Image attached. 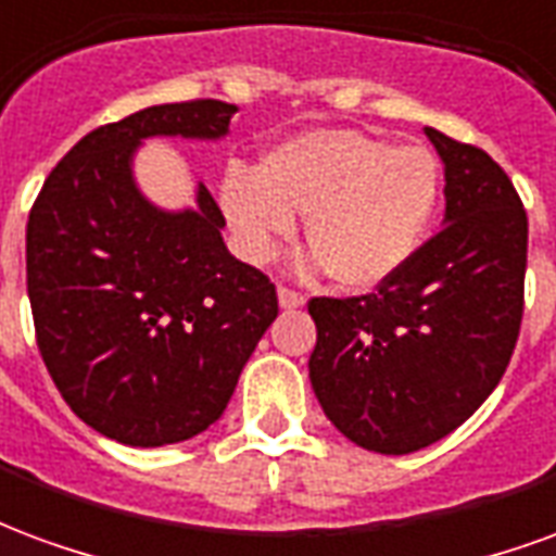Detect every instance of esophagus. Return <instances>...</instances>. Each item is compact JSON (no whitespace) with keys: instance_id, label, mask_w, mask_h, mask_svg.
Here are the masks:
<instances>
[{"instance_id":"34e87169","label":"esophagus","mask_w":556,"mask_h":556,"mask_svg":"<svg viewBox=\"0 0 556 556\" xmlns=\"http://www.w3.org/2000/svg\"><path fill=\"white\" fill-rule=\"evenodd\" d=\"M307 299L302 293H295V290H287V287H278V305L283 311H293V307H302Z\"/></svg>"}]
</instances>
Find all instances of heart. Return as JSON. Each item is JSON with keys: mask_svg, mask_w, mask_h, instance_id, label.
<instances>
[{"mask_svg": "<svg viewBox=\"0 0 556 556\" xmlns=\"http://www.w3.org/2000/svg\"><path fill=\"white\" fill-rule=\"evenodd\" d=\"M441 168L420 144L358 129H311L275 144L261 174L230 168L218 186L237 251L266 263L307 216V266L346 290H376L420 249L439 213Z\"/></svg>", "mask_w": 556, "mask_h": 556, "instance_id": "b5f03b06", "label": "heart"}]
</instances>
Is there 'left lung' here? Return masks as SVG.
Listing matches in <instances>:
<instances>
[{
	"label": "left lung",
	"instance_id": "8db88e82",
	"mask_svg": "<svg viewBox=\"0 0 556 556\" xmlns=\"http://www.w3.org/2000/svg\"><path fill=\"white\" fill-rule=\"evenodd\" d=\"M444 165V222L379 293L311 299L307 372L358 447L403 456L483 406L513 358L525 311L528 213L480 148L424 127Z\"/></svg>",
	"mask_w": 556,
	"mask_h": 556
}]
</instances>
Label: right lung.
I'll list each match as a JSON object with an SVG mask.
<instances>
[{
  "instance_id": "1",
  "label": "right lung",
  "mask_w": 556,
  "mask_h": 556,
  "mask_svg": "<svg viewBox=\"0 0 556 556\" xmlns=\"http://www.w3.org/2000/svg\"><path fill=\"white\" fill-rule=\"evenodd\" d=\"M233 103H162L71 148L28 213L35 334L64 403L100 435L162 447L204 432L278 317L269 278L237 261L206 192L162 210L136 184L148 139L218 141Z\"/></svg>"
}]
</instances>
